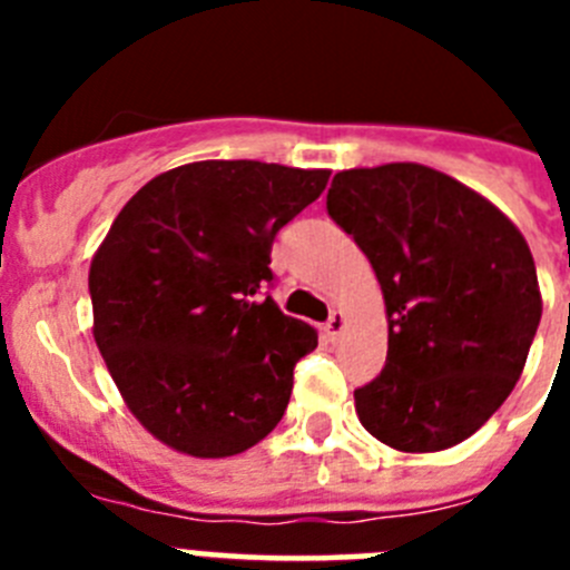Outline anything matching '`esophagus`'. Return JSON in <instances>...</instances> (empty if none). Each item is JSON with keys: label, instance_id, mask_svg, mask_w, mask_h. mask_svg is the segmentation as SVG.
Segmentation results:
<instances>
[{"label": "esophagus", "instance_id": "esophagus-1", "mask_svg": "<svg viewBox=\"0 0 570 570\" xmlns=\"http://www.w3.org/2000/svg\"><path fill=\"white\" fill-rule=\"evenodd\" d=\"M342 331H345V314L342 311H331L328 322H325V336H328V342L340 340Z\"/></svg>", "mask_w": 570, "mask_h": 570}]
</instances>
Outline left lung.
Instances as JSON below:
<instances>
[{
  "instance_id": "left-lung-1",
  "label": "left lung",
  "mask_w": 570,
  "mask_h": 570,
  "mask_svg": "<svg viewBox=\"0 0 570 570\" xmlns=\"http://www.w3.org/2000/svg\"><path fill=\"white\" fill-rule=\"evenodd\" d=\"M328 214L385 299V367L354 391L362 428L402 454L460 445L508 400L540 325L525 236L491 199L416 163L340 170Z\"/></svg>"
}]
</instances>
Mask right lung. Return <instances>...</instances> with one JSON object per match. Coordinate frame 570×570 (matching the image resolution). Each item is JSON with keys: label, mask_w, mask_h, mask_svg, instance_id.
Returning <instances> with one entry per match:
<instances>
[{"label": "right lung", "mask_w": 570, "mask_h": 570, "mask_svg": "<svg viewBox=\"0 0 570 570\" xmlns=\"http://www.w3.org/2000/svg\"><path fill=\"white\" fill-rule=\"evenodd\" d=\"M331 170L205 159L130 196L90 259L94 340L130 414L179 454L223 460L282 420L308 322L259 288L271 245Z\"/></svg>", "instance_id": "right-lung-1"}]
</instances>
